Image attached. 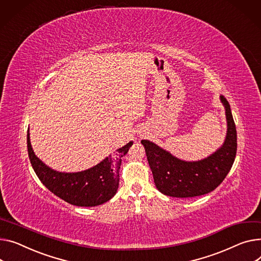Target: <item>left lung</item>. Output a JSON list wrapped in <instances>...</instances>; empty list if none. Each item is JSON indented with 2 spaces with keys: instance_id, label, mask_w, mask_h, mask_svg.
<instances>
[{
  "instance_id": "left-lung-1",
  "label": "left lung",
  "mask_w": 261,
  "mask_h": 261,
  "mask_svg": "<svg viewBox=\"0 0 261 261\" xmlns=\"http://www.w3.org/2000/svg\"><path fill=\"white\" fill-rule=\"evenodd\" d=\"M225 110L227 135L220 148L207 158L186 162L156 144L142 140L154 184L160 192L172 197H195L210 193L228 175L235 161L237 133L228 100L220 95Z\"/></svg>"
}]
</instances>
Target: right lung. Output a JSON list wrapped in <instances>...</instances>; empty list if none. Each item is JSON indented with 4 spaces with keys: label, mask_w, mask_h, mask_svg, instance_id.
<instances>
[{
    "label": "right lung",
    "mask_w": 261,
    "mask_h": 261,
    "mask_svg": "<svg viewBox=\"0 0 261 261\" xmlns=\"http://www.w3.org/2000/svg\"><path fill=\"white\" fill-rule=\"evenodd\" d=\"M133 142L110 154L96 166L81 172H59L46 166L34 154L29 129L27 148L31 166L42 184L50 192L77 206H95L110 200L117 192L121 159L128 153Z\"/></svg>",
    "instance_id": "obj_1"
}]
</instances>
